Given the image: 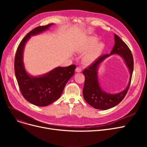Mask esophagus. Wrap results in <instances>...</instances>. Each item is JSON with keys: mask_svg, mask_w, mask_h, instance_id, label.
Listing matches in <instances>:
<instances>
[{"mask_svg": "<svg viewBox=\"0 0 147 147\" xmlns=\"http://www.w3.org/2000/svg\"><path fill=\"white\" fill-rule=\"evenodd\" d=\"M76 71L77 73H80L82 71V69L80 67H77L76 68Z\"/></svg>", "mask_w": 147, "mask_h": 147, "instance_id": "34e87169", "label": "esophagus"}]
</instances>
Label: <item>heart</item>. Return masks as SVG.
Here are the masks:
<instances>
[{"mask_svg":"<svg viewBox=\"0 0 147 147\" xmlns=\"http://www.w3.org/2000/svg\"><path fill=\"white\" fill-rule=\"evenodd\" d=\"M105 43L102 41H98V38L94 36L87 37L78 46L77 51L84 53L82 61L84 64H91L96 61L101 55L104 49Z\"/></svg>","mask_w":147,"mask_h":147,"instance_id":"1","label":"heart"}]
</instances>
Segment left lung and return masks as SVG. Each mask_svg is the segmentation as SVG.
I'll use <instances>...</instances> for the list:
<instances>
[{
	"label": "left lung",
	"mask_w": 147,
	"mask_h": 147,
	"mask_svg": "<svg viewBox=\"0 0 147 147\" xmlns=\"http://www.w3.org/2000/svg\"><path fill=\"white\" fill-rule=\"evenodd\" d=\"M114 45L110 54H106L98 58L88 68L84 69L83 74L85 77L83 89V97L85 101L96 109L106 110L118 105L126 96L132 79L134 71V58L127 45L114 34ZM112 55H118L125 61L130 74L128 86L117 94L105 92L100 85L98 78V69L100 65L108 57Z\"/></svg>",
	"instance_id": "1"
}]
</instances>
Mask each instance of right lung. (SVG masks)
<instances>
[{
    "label": "right lung",
    "mask_w": 147,
    "mask_h": 147,
    "mask_svg": "<svg viewBox=\"0 0 147 147\" xmlns=\"http://www.w3.org/2000/svg\"><path fill=\"white\" fill-rule=\"evenodd\" d=\"M53 24L37 27L30 32L20 42L15 58V73L21 94L27 101L38 107L47 106L59 98L76 68L75 65L58 67L37 76L31 75L26 71L23 61L26 43L31 36L49 30Z\"/></svg>",
    "instance_id": "right-lung-1"
}]
</instances>
